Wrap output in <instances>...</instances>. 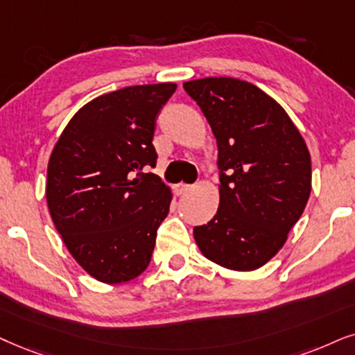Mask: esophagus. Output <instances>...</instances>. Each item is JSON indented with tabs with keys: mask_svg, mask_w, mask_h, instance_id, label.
<instances>
[{
	"mask_svg": "<svg viewBox=\"0 0 355 355\" xmlns=\"http://www.w3.org/2000/svg\"><path fill=\"white\" fill-rule=\"evenodd\" d=\"M191 190V185H187V183H177V185H173V191L175 195H185Z\"/></svg>",
	"mask_w": 355,
	"mask_h": 355,
	"instance_id": "obj_1",
	"label": "esophagus"
}]
</instances>
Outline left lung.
I'll return each instance as SVG.
<instances>
[{
  "label": "left lung",
  "instance_id": "obj_1",
  "mask_svg": "<svg viewBox=\"0 0 355 355\" xmlns=\"http://www.w3.org/2000/svg\"><path fill=\"white\" fill-rule=\"evenodd\" d=\"M218 144L219 208L193 227L206 259L249 272L284 248L311 193V157L278 103L255 85L227 77L183 83Z\"/></svg>",
  "mask_w": 355,
  "mask_h": 355
}]
</instances>
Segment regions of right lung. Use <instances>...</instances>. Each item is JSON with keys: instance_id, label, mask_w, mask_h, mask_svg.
Segmentation results:
<instances>
[{"instance_id": "add662e5", "label": "right lung", "mask_w": 355, "mask_h": 355, "mask_svg": "<svg viewBox=\"0 0 355 355\" xmlns=\"http://www.w3.org/2000/svg\"><path fill=\"white\" fill-rule=\"evenodd\" d=\"M177 85L125 87L75 113L53 147L46 196L73 259L103 284L141 275L172 193L154 173L155 119Z\"/></svg>"}]
</instances>
